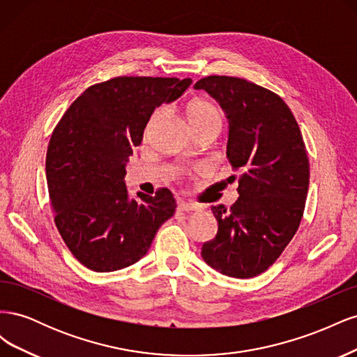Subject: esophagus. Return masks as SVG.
Listing matches in <instances>:
<instances>
[{"mask_svg":"<svg viewBox=\"0 0 357 357\" xmlns=\"http://www.w3.org/2000/svg\"><path fill=\"white\" fill-rule=\"evenodd\" d=\"M178 208L181 211L192 213V211H197L198 210V205L197 204H192V202H186V201H180L178 202Z\"/></svg>","mask_w":357,"mask_h":357,"instance_id":"34e87169","label":"esophagus"}]
</instances>
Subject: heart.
I'll return each instance as SVG.
<instances>
[{"mask_svg": "<svg viewBox=\"0 0 357 357\" xmlns=\"http://www.w3.org/2000/svg\"><path fill=\"white\" fill-rule=\"evenodd\" d=\"M164 114V107H158V109L150 114L149 121L144 126V138L150 137L153 128L162 121ZM186 117L189 125L197 134L201 131H207V129H215V131H219L222 125V113L219 110V107L204 98H195L188 102Z\"/></svg>", "mask_w": 357, "mask_h": 357, "instance_id": "b5f03b06", "label": "heart"}]
</instances>
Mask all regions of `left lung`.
Instances as JSON below:
<instances>
[{
  "label": "left lung",
  "mask_w": 357,
  "mask_h": 357,
  "mask_svg": "<svg viewBox=\"0 0 357 357\" xmlns=\"http://www.w3.org/2000/svg\"><path fill=\"white\" fill-rule=\"evenodd\" d=\"M195 89L207 91L228 114L226 153L240 172L236 202L229 210L211 207L219 229L201 256L225 275L256 277L283 253L302 220L310 183L304 138L287 104L253 82L207 75Z\"/></svg>",
  "instance_id": "left-lung-1"
}]
</instances>
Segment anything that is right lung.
Masks as SVG:
<instances>
[{"label": "right lung", "mask_w": 357, "mask_h": 357, "mask_svg": "<svg viewBox=\"0 0 357 357\" xmlns=\"http://www.w3.org/2000/svg\"><path fill=\"white\" fill-rule=\"evenodd\" d=\"M190 79L121 75L92 84L53 129L46 177L55 225L86 268L110 273L138 262L176 211L172 193L128 199L125 164L156 107L176 101Z\"/></svg>", "instance_id": "right-lung-1"}]
</instances>
